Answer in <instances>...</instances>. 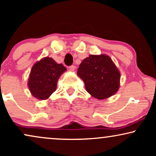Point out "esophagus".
Segmentation results:
<instances>
[{"label": "esophagus", "mask_w": 156, "mask_h": 156, "mask_svg": "<svg viewBox=\"0 0 156 156\" xmlns=\"http://www.w3.org/2000/svg\"><path fill=\"white\" fill-rule=\"evenodd\" d=\"M69 70L72 71V72H74V71L75 70V69H76V66H74V65H72V66H69Z\"/></svg>", "instance_id": "1"}]
</instances>
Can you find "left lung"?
Segmentation results:
<instances>
[{
	"instance_id": "8db88e82",
	"label": "left lung",
	"mask_w": 156,
	"mask_h": 156,
	"mask_svg": "<svg viewBox=\"0 0 156 156\" xmlns=\"http://www.w3.org/2000/svg\"><path fill=\"white\" fill-rule=\"evenodd\" d=\"M77 75L86 90L98 100L106 99L118 91L121 74L108 55H90L80 63Z\"/></svg>"
}]
</instances>
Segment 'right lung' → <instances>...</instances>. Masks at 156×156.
<instances>
[{
    "instance_id": "obj_1",
    "label": "right lung",
    "mask_w": 156,
    "mask_h": 156,
    "mask_svg": "<svg viewBox=\"0 0 156 156\" xmlns=\"http://www.w3.org/2000/svg\"><path fill=\"white\" fill-rule=\"evenodd\" d=\"M66 67L52 58L45 57L32 67L28 80L30 93L39 100L48 99L56 90L57 82Z\"/></svg>"
}]
</instances>
